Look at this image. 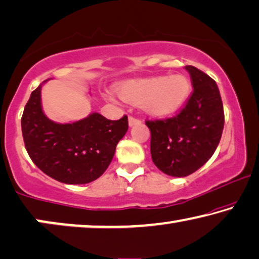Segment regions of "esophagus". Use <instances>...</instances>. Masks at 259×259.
Wrapping results in <instances>:
<instances>
[{"label": "esophagus", "mask_w": 259, "mask_h": 259, "mask_svg": "<svg viewBox=\"0 0 259 259\" xmlns=\"http://www.w3.org/2000/svg\"><path fill=\"white\" fill-rule=\"evenodd\" d=\"M140 122H141L140 119L133 117V115H130V117H128V125H130V126L138 125V123H140Z\"/></svg>", "instance_id": "1"}]
</instances>
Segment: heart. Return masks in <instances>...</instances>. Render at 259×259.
I'll return each instance as SVG.
<instances>
[{"mask_svg":"<svg viewBox=\"0 0 259 259\" xmlns=\"http://www.w3.org/2000/svg\"><path fill=\"white\" fill-rule=\"evenodd\" d=\"M192 91V83L185 74L142 78L123 81L118 93L125 102L144 107L155 117L171 114L186 104Z\"/></svg>","mask_w":259,"mask_h":259,"instance_id":"heart-1","label":"heart"}]
</instances>
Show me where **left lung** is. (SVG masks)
I'll use <instances>...</instances> for the list:
<instances>
[{
	"label": "left lung",
	"instance_id": "left-lung-1",
	"mask_svg": "<svg viewBox=\"0 0 259 259\" xmlns=\"http://www.w3.org/2000/svg\"><path fill=\"white\" fill-rule=\"evenodd\" d=\"M193 92L179 113L171 118L146 120L151 131V154L164 174L183 178L201 168L220 144L224 111L216 81L187 65Z\"/></svg>",
	"mask_w": 259,
	"mask_h": 259
}]
</instances>
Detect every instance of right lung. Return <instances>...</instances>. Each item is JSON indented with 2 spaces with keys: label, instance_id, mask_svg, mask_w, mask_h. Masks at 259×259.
Listing matches in <instances>:
<instances>
[{
  "label": "right lung",
  "instance_id": "right-lung-1",
  "mask_svg": "<svg viewBox=\"0 0 259 259\" xmlns=\"http://www.w3.org/2000/svg\"><path fill=\"white\" fill-rule=\"evenodd\" d=\"M39 85L25 105L22 134L30 159L43 173L67 185H84L102 176L128 130V119L108 120L92 113L83 120L57 123L46 117Z\"/></svg>",
  "mask_w": 259,
  "mask_h": 259
}]
</instances>
